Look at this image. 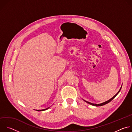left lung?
<instances>
[{
  "instance_id": "1",
  "label": "left lung",
  "mask_w": 132,
  "mask_h": 132,
  "mask_svg": "<svg viewBox=\"0 0 132 132\" xmlns=\"http://www.w3.org/2000/svg\"><path fill=\"white\" fill-rule=\"evenodd\" d=\"M121 88H122V87H121V88H120V90L118 91V92L116 94V95L113 97H112L111 99H110V100H109L108 101H105V102H103V103H101V104H94V103H90V102H88V101H85V100H84L85 102H87L88 103H89V104H91V105H94V106H102V105H105V104H107V103H109L110 102H111L113 99L117 96V95L119 93V92L120 91V90H121Z\"/></svg>"
}]
</instances>
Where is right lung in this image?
Masks as SVG:
<instances>
[{"label": "right lung", "mask_w": 132, "mask_h": 132, "mask_svg": "<svg viewBox=\"0 0 132 132\" xmlns=\"http://www.w3.org/2000/svg\"><path fill=\"white\" fill-rule=\"evenodd\" d=\"M49 108H46V109H43V110H36V111H44V110H47V109H48Z\"/></svg>", "instance_id": "right-lung-1"}]
</instances>
